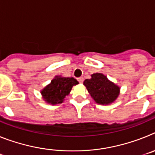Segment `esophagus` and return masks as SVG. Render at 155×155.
I'll use <instances>...</instances> for the list:
<instances>
[{
	"label": "esophagus",
	"instance_id": "esophagus-1",
	"mask_svg": "<svg viewBox=\"0 0 155 155\" xmlns=\"http://www.w3.org/2000/svg\"><path fill=\"white\" fill-rule=\"evenodd\" d=\"M78 81L79 83H82V82L84 81V78H83L82 77H80V78H78Z\"/></svg>",
	"mask_w": 155,
	"mask_h": 155
}]
</instances>
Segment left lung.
I'll use <instances>...</instances> for the list:
<instances>
[{
  "label": "left lung",
  "instance_id": "obj_1",
  "mask_svg": "<svg viewBox=\"0 0 155 155\" xmlns=\"http://www.w3.org/2000/svg\"><path fill=\"white\" fill-rule=\"evenodd\" d=\"M84 84L93 99L98 104L107 105L112 103L120 93V87L101 73L93 74L91 78L84 81Z\"/></svg>",
  "mask_w": 155,
  "mask_h": 155
}]
</instances>
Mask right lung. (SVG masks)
<instances>
[{
	"label": "right lung",
	"mask_w": 155,
	"mask_h": 155,
	"mask_svg": "<svg viewBox=\"0 0 155 155\" xmlns=\"http://www.w3.org/2000/svg\"><path fill=\"white\" fill-rule=\"evenodd\" d=\"M78 81L74 78L56 77L49 85L41 91L43 99L50 104L62 103L66 95H68L74 85Z\"/></svg>",
	"instance_id": "right-lung-1"
}]
</instances>
